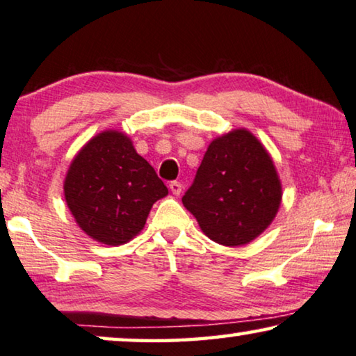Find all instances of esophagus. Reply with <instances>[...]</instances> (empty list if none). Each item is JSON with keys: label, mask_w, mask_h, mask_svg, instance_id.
<instances>
[{"label": "esophagus", "mask_w": 356, "mask_h": 356, "mask_svg": "<svg viewBox=\"0 0 356 356\" xmlns=\"http://www.w3.org/2000/svg\"><path fill=\"white\" fill-rule=\"evenodd\" d=\"M168 188H170V191L175 195H179V194H181V191H183V184L179 181H172L170 184H168Z\"/></svg>", "instance_id": "1"}]
</instances>
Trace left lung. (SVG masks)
I'll use <instances>...</instances> for the list:
<instances>
[{
	"mask_svg": "<svg viewBox=\"0 0 356 356\" xmlns=\"http://www.w3.org/2000/svg\"><path fill=\"white\" fill-rule=\"evenodd\" d=\"M282 186L270 156L248 130L211 141L183 204L207 237L237 247L258 237L275 218Z\"/></svg>",
	"mask_w": 356,
	"mask_h": 356,
	"instance_id": "obj_1",
	"label": "left lung"
}]
</instances>
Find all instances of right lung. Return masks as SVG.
<instances>
[{"label": "right lung", "instance_id": "obj_1", "mask_svg": "<svg viewBox=\"0 0 356 356\" xmlns=\"http://www.w3.org/2000/svg\"><path fill=\"white\" fill-rule=\"evenodd\" d=\"M168 194L154 168L127 136L108 130L92 138L71 162L65 199L92 238L122 245L143 229L156 200Z\"/></svg>", "mask_w": 356, "mask_h": 356}]
</instances>
